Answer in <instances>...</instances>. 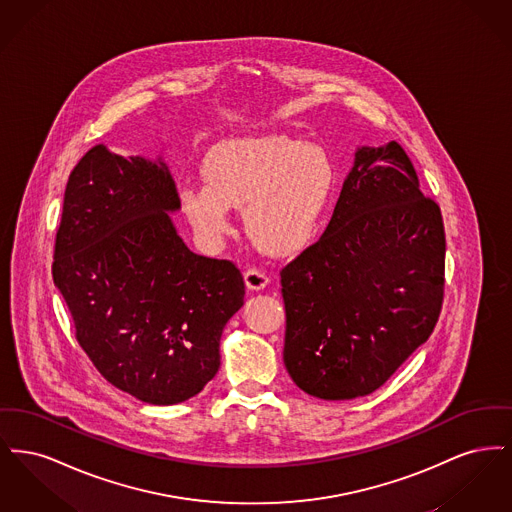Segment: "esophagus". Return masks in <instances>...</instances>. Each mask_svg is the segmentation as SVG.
Returning a JSON list of instances; mask_svg holds the SVG:
<instances>
[{
    "instance_id": "obj_1",
    "label": "esophagus",
    "mask_w": 512,
    "mask_h": 512,
    "mask_svg": "<svg viewBox=\"0 0 512 512\" xmlns=\"http://www.w3.org/2000/svg\"><path fill=\"white\" fill-rule=\"evenodd\" d=\"M245 284H247V288L249 290H263V288H267L268 284V274L265 270H261V268L251 267L247 268L244 272Z\"/></svg>"
}]
</instances>
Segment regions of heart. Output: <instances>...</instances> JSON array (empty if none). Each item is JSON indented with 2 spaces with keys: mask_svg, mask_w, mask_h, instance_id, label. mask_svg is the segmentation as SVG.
Returning a JSON list of instances; mask_svg holds the SVG:
<instances>
[{
  "mask_svg": "<svg viewBox=\"0 0 512 512\" xmlns=\"http://www.w3.org/2000/svg\"><path fill=\"white\" fill-rule=\"evenodd\" d=\"M205 182H182L178 199L195 232L219 244L232 232L230 207L244 209L251 242L272 255L309 244L334 194L328 153L288 136H249L213 147Z\"/></svg>",
  "mask_w": 512,
  "mask_h": 512,
  "instance_id": "obj_1",
  "label": "heart"
}]
</instances>
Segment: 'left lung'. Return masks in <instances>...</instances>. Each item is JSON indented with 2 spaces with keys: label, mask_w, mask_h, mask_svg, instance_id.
Wrapping results in <instances>:
<instances>
[{
  "label": "left lung",
  "mask_w": 512,
  "mask_h": 512,
  "mask_svg": "<svg viewBox=\"0 0 512 512\" xmlns=\"http://www.w3.org/2000/svg\"><path fill=\"white\" fill-rule=\"evenodd\" d=\"M322 238L280 270L284 363L320 399L388 382L438 322L445 228L401 144L363 147Z\"/></svg>",
  "instance_id": "left-lung-1"
}]
</instances>
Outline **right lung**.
<instances>
[{
    "label": "right lung",
    "instance_id": "obj_1",
    "mask_svg": "<svg viewBox=\"0 0 512 512\" xmlns=\"http://www.w3.org/2000/svg\"><path fill=\"white\" fill-rule=\"evenodd\" d=\"M178 207L165 163L92 147L69 176L53 249L80 347L109 384L151 405L207 386L244 305L240 268L190 251L167 215Z\"/></svg>",
    "mask_w": 512,
    "mask_h": 512
}]
</instances>
